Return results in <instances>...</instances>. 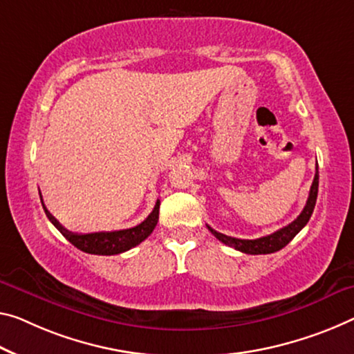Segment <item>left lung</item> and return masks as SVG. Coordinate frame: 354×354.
<instances>
[{
  "label": "left lung",
  "mask_w": 354,
  "mask_h": 354,
  "mask_svg": "<svg viewBox=\"0 0 354 354\" xmlns=\"http://www.w3.org/2000/svg\"><path fill=\"white\" fill-rule=\"evenodd\" d=\"M318 178H319V176H318V166H317V172H315L313 183H312V187H310L307 204H306V207H304V210L301 212V215H299L295 221L290 223V225L281 227V230H279L274 234H270V236L248 241V239H236V237L226 236V234H221L218 231L212 230L210 226H207L209 231L214 234V236L218 239L220 242L225 243V245H230V247L236 248L242 253L268 254V253L279 252V250L286 247L288 243H290L292 239H295L296 234L307 225L310 216H312L315 204H317V196H318Z\"/></svg>",
  "instance_id": "8db88e82"
}]
</instances>
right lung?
Segmentation results:
<instances>
[{
	"mask_svg": "<svg viewBox=\"0 0 354 354\" xmlns=\"http://www.w3.org/2000/svg\"><path fill=\"white\" fill-rule=\"evenodd\" d=\"M41 203H42V196H41ZM42 207H44L47 218L52 221V225L55 226L57 230L62 232L75 248L82 250V252L90 253V254H106V257L123 253L129 248L139 245L140 242H144L145 239L153 232L160 216V199H158L156 201L153 210H151V214L138 226L129 227V230H120V231L75 234V232L68 231L66 227L59 225V221L55 218V216L46 209L44 203H42Z\"/></svg>",
	"mask_w": 354,
	"mask_h": 354,
	"instance_id": "obj_1",
	"label": "right lung"
}]
</instances>
